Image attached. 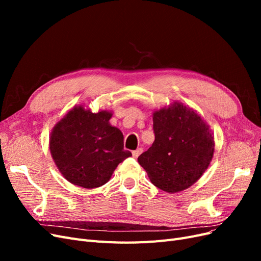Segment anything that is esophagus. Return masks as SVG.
<instances>
[{
    "mask_svg": "<svg viewBox=\"0 0 261 261\" xmlns=\"http://www.w3.org/2000/svg\"><path fill=\"white\" fill-rule=\"evenodd\" d=\"M141 152H143V149L138 148V149H136V150H134V151H133L132 153H133V156L136 159V158H138V156L141 154Z\"/></svg>",
    "mask_w": 261,
    "mask_h": 261,
    "instance_id": "34e87169",
    "label": "esophagus"
}]
</instances>
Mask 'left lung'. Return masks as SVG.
<instances>
[{
    "label": "left lung",
    "mask_w": 261,
    "mask_h": 261,
    "mask_svg": "<svg viewBox=\"0 0 261 261\" xmlns=\"http://www.w3.org/2000/svg\"><path fill=\"white\" fill-rule=\"evenodd\" d=\"M154 141L138 156L151 183L174 194L194 185L212 160L215 137L195 110L175 101L152 114Z\"/></svg>",
    "instance_id": "8db88e82"
}]
</instances>
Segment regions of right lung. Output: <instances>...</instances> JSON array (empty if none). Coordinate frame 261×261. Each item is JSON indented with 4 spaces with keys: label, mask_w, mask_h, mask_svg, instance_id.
<instances>
[{
    "label": "right lung",
    "mask_w": 261,
    "mask_h": 261,
    "mask_svg": "<svg viewBox=\"0 0 261 261\" xmlns=\"http://www.w3.org/2000/svg\"><path fill=\"white\" fill-rule=\"evenodd\" d=\"M112 112L92 113L75 106L54 125L49 148L61 174L69 183L96 188L111 178L114 170L132 155L124 150V136L110 124Z\"/></svg>",
    "instance_id": "add662e5"
}]
</instances>
